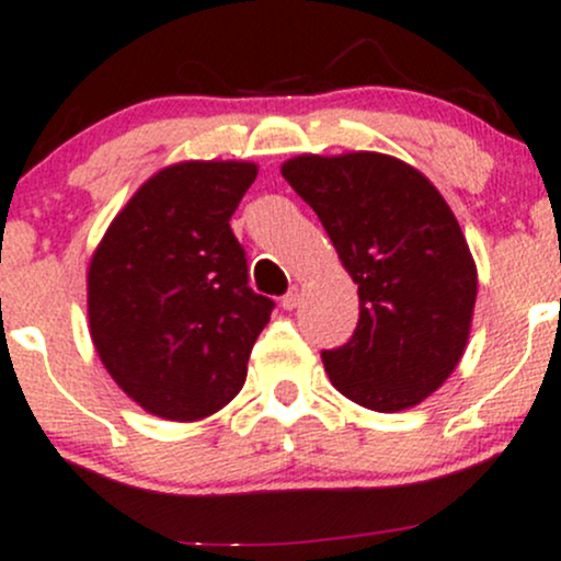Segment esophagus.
<instances>
[{"instance_id": "esophagus-1", "label": "esophagus", "mask_w": 561, "mask_h": 561, "mask_svg": "<svg viewBox=\"0 0 561 561\" xmlns=\"http://www.w3.org/2000/svg\"><path fill=\"white\" fill-rule=\"evenodd\" d=\"M298 304H300V293H298V287H293V290L282 298V309L293 311V309H298Z\"/></svg>"}]
</instances>
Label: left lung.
<instances>
[{"label":"left lung","instance_id":"8db88e82","mask_svg":"<svg viewBox=\"0 0 561 561\" xmlns=\"http://www.w3.org/2000/svg\"><path fill=\"white\" fill-rule=\"evenodd\" d=\"M282 175L359 285L354 335L322 351L332 386L375 412L415 408L458 367L477 304V263L450 205L389 153H304Z\"/></svg>","mask_w":561,"mask_h":561}]
</instances>
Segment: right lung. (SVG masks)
<instances>
[{"instance_id":"right-lung-1","label":"right lung","mask_w":561,"mask_h":561,"mask_svg":"<svg viewBox=\"0 0 561 561\" xmlns=\"http://www.w3.org/2000/svg\"><path fill=\"white\" fill-rule=\"evenodd\" d=\"M252 162L159 170L111 220L88 271L98 356L151 415L199 421L242 391L274 300L252 293L229 220Z\"/></svg>"}]
</instances>
